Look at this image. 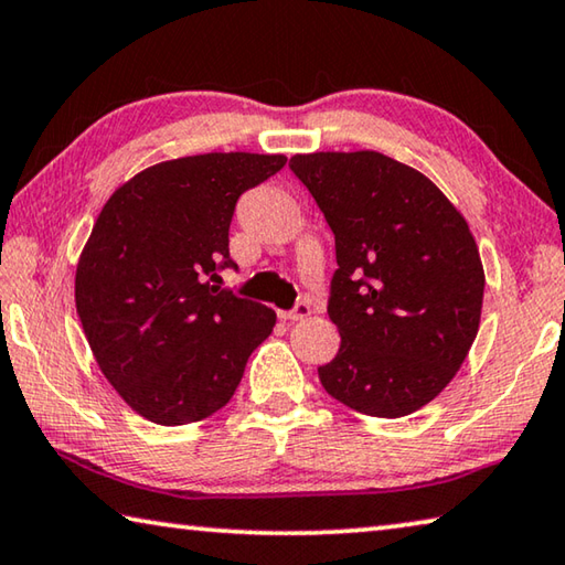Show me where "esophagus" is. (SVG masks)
<instances>
[{
    "mask_svg": "<svg viewBox=\"0 0 565 565\" xmlns=\"http://www.w3.org/2000/svg\"><path fill=\"white\" fill-rule=\"evenodd\" d=\"M279 317L284 321H303V319L311 317V306L306 303V301H301V303H296L291 311H279Z\"/></svg>",
    "mask_w": 565,
    "mask_h": 565,
    "instance_id": "1",
    "label": "esophagus"
}]
</instances>
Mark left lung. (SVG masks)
<instances>
[{"label": "left lung", "mask_w": 565, "mask_h": 565, "mask_svg": "<svg viewBox=\"0 0 565 565\" xmlns=\"http://www.w3.org/2000/svg\"><path fill=\"white\" fill-rule=\"evenodd\" d=\"M337 238L327 394L359 414L408 416L461 369L481 323L483 264L463 214L431 179L381 151L294 154Z\"/></svg>", "instance_id": "obj_1"}]
</instances>
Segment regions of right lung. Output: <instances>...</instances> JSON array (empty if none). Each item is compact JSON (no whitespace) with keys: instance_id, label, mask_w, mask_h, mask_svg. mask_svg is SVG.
I'll return each instance as SVG.
<instances>
[{"instance_id":"right-lung-1","label":"right lung","mask_w":565,"mask_h":565,"mask_svg":"<svg viewBox=\"0 0 565 565\" xmlns=\"http://www.w3.org/2000/svg\"><path fill=\"white\" fill-rule=\"evenodd\" d=\"M284 164L252 151L159 161L102 206L76 262V313L104 379L147 420L216 414L274 331V309L214 281L218 266H234L236 199Z\"/></svg>"}]
</instances>
